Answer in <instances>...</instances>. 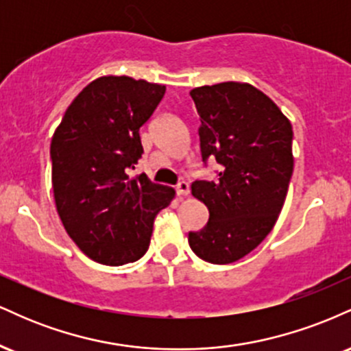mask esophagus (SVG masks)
Instances as JSON below:
<instances>
[{"label": "esophagus", "instance_id": "1", "mask_svg": "<svg viewBox=\"0 0 351 351\" xmlns=\"http://www.w3.org/2000/svg\"><path fill=\"white\" fill-rule=\"evenodd\" d=\"M176 193H178V196H181V198H184V196L189 195V184L186 181H180L178 186H176Z\"/></svg>", "mask_w": 351, "mask_h": 351}]
</instances>
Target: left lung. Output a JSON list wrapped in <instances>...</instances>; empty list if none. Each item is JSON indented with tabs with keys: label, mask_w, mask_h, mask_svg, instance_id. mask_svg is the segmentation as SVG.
<instances>
[{
	"label": "left lung",
	"mask_w": 351,
	"mask_h": 351,
	"mask_svg": "<svg viewBox=\"0 0 351 351\" xmlns=\"http://www.w3.org/2000/svg\"><path fill=\"white\" fill-rule=\"evenodd\" d=\"M189 95L201 119L203 162L216 158L219 171L191 184L209 221L188 243L206 263L231 264L263 243L280 215L293 171L292 125L251 84L221 82Z\"/></svg>",
	"instance_id": "8db88e82"
}]
</instances>
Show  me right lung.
<instances>
[{"label":"right lung","mask_w":351,"mask_h":351,"mask_svg":"<svg viewBox=\"0 0 351 351\" xmlns=\"http://www.w3.org/2000/svg\"><path fill=\"white\" fill-rule=\"evenodd\" d=\"M167 87L128 75L92 80L67 107L51 142L52 191L67 234L92 261L134 263L147 252L155 217L175 198L147 175L140 127Z\"/></svg>","instance_id":"right-lung-1"}]
</instances>
